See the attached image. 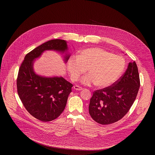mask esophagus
Here are the masks:
<instances>
[{
  "instance_id": "obj_1",
  "label": "esophagus",
  "mask_w": 155,
  "mask_h": 155,
  "mask_svg": "<svg viewBox=\"0 0 155 155\" xmlns=\"http://www.w3.org/2000/svg\"><path fill=\"white\" fill-rule=\"evenodd\" d=\"M74 89H75V90H77V91H81V90L83 89L82 87H79L78 85H75L74 87Z\"/></svg>"
}]
</instances>
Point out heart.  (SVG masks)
I'll return each mask as SVG.
<instances>
[{"instance_id": "obj_1", "label": "heart", "mask_w": 155, "mask_h": 155, "mask_svg": "<svg viewBox=\"0 0 155 155\" xmlns=\"http://www.w3.org/2000/svg\"><path fill=\"white\" fill-rule=\"evenodd\" d=\"M125 67L123 58L99 48H90L71 57L67 68L72 80L76 81L88 70L89 74L81 79L84 85L95 84L99 88L111 85L122 74Z\"/></svg>"}]
</instances>
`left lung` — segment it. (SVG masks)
Wrapping results in <instances>:
<instances>
[{
	"label": "left lung",
	"mask_w": 155,
	"mask_h": 155,
	"mask_svg": "<svg viewBox=\"0 0 155 155\" xmlns=\"http://www.w3.org/2000/svg\"><path fill=\"white\" fill-rule=\"evenodd\" d=\"M140 87L136 63H129L127 70L113 85L95 91L90 99L89 113L102 125L114 123L123 118L130 109Z\"/></svg>",
	"instance_id": "8db88e82"
}]
</instances>
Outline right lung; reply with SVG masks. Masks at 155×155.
Returning a JSON list of instances; mask_svg holds the SVG:
<instances>
[{
  "mask_svg": "<svg viewBox=\"0 0 155 155\" xmlns=\"http://www.w3.org/2000/svg\"><path fill=\"white\" fill-rule=\"evenodd\" d=\"M46 51L64 55L65 63L69 59L66 41L52 39L38 46L24 58L17 79V92L30 114L44 122L58 118L66 106L73 84L62 77H44L35 73L34 63Z\"/></svg>",
  "mask_w": 155,
  "mask_h": 155,
  "instance_id": "add662e5",
  "label": "right lung"
}]
</instances>
